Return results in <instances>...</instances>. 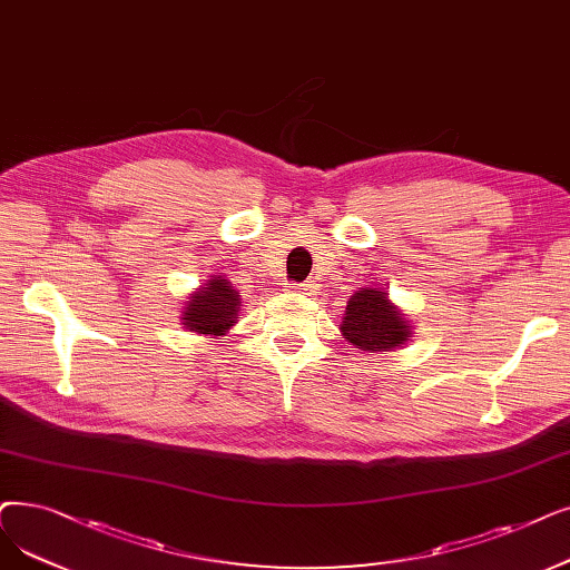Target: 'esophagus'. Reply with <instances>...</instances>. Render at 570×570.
I'll use <instances>...</instances> for the list:
<instances>
[{"instance_id": "34e87169", "label": "esophagus", "mask_w": 570, "mask_h": 570, "mask_svg": "<svg viewBox=\"0 0 570 570\" xmlns=\"http://www.w3.org/2000/svg\"><path fill=\"white\" fill-rule=\"evenodd\" d=\"M286 291L288 293H303V295H314L316 293V286L314 284H309V282H305V284H288L286 286Z\"/></svg>"}]
</instances>
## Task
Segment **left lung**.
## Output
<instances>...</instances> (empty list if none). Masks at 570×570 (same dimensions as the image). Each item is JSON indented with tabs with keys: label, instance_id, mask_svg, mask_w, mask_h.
I'll list each match as a JSON object with an SVG mask.
<instances>
[{
	"label": "left lung",
	"instance_id": "8db88e82",
	"mask_svg": "<svg viewBox=\"0 0 570 570\" xmlns=\"http://www.w3.org/2000/svg\"><path fill=\"white\" fill-rule=\"evenodd\" d=\"M340 333L354 350L375 354L401 350L410 342L414 326L407 314L389 301L384 286H363L346 301Z\"/></svg>",
	"mask_w": 570,
	"mask_h": 570
}]
</instances>
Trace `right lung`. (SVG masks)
<instances>
[{
  "label": "right lung",
  "instance_id": "obj_1",
  "mask_svg": "<svg viewBox=\"0 0 570 570\" xmlns=\"http://www.w3.org/2000/svg\"><path fill=\"white\" fill-rule=\"evenodd\" d=\"M242 312V295L226 275H212L200 288L188 293L181 309V326L197 335L220 340L237 321Z\"/></svg>",
  "mask_w": 570,
  "mask_h": 570
}]
</instances>
